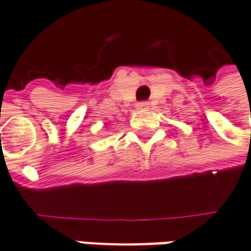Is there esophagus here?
Returning <instances> with one entry per match:
<instances>
[{"instance_id":"1","label":"esophagus","mask_w":251,"mask_h":251,"mask_svg":"<svg viewBox=\"0 0 251 251\" xmlns=\"http://www.w3.org/2000/svg\"><path fill=\"white\" fill-rule=\"evenodd\" d=\"M149 108H150V104L147 101H140V102L136 104V109H139V111H146Z\"/></svg>"}]
</instances>
